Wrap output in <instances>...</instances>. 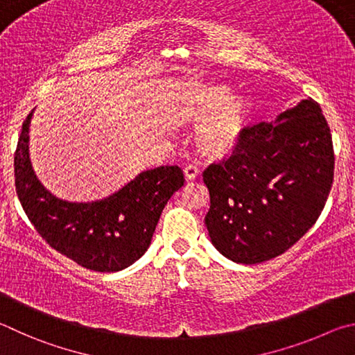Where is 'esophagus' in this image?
<instances>
[{
    "instance_id": "esophagus-1",
    "label": "esophagus",
    "mask_w": 355,
    "mask_h": 355,
    "mask_svg": "<svg viewBox=\"0 0 355 355\" xmlns=\"http://www.w3.org/2000/svg\"><path fill=\"white\" fill-rule=\"evenodd\" d=\"M200 174H201L200 168L195 166V165H189V166H185V170H184L185 181H195V179H196L198 176H200Z\"/></svg>"
}]
</instances>
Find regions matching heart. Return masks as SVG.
Masks as SVG:
<instances>
[{"mask_svg":"<svg viewBox=\"0 0 355 355\" xmlns=\"http://www.w3.org/2000/svg\"><path fill=\"white\" fill-rule=\"evenodd\" d=\"M251 115V103L245 95H232L226 85L207 83L190 98L185 120L198 126L195 145L209 160L231 155L243 141Z\"/></svg>","mask_w":355,"mask_h":355,"instance_id":"heart-1","label":"heart"}]
</instances>
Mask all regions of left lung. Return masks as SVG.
Returning <instances> with one entry per match:
<instances>
[{
    "mask_svg": "<svg viewBox=\"0 0 355 355\" xmlns=\"http://www.w3.org/2000/svg\"><path fill=\"white\" fill-rule=\"evenodd\" d=\"M331 129L318 103L301 99L275 121L246 129L237 151L204 171L212 245L237 263H262L315 225L334 181Z\"/></svg>",
    "mask_w": 355,
    "mask_h": 355,
    "instance_id": "1",
    "label": "left lung"
}]
</instances>
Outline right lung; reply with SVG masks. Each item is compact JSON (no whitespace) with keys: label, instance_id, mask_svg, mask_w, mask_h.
Here are the masks:
<instances>
[{"label":"right lung","instance_id":"add662e5","mask_svg":"<svg viewBox=\"0 0 355 355\" xmlns=\"http://www.w3.org/2000/svg\"><path fill=\"white\" fill-rule=\"evenodd\" d=\"M34 110L23 123L14 157L15 190L24 214L49 246L84 268L99 272L128 268L151 245L162 210L184 185L182 170L165 165L141 171L96 201L62 200L39 181L31 164Z\"/></svg>","mask_w":355,"mask_h":355}]
</instances>
